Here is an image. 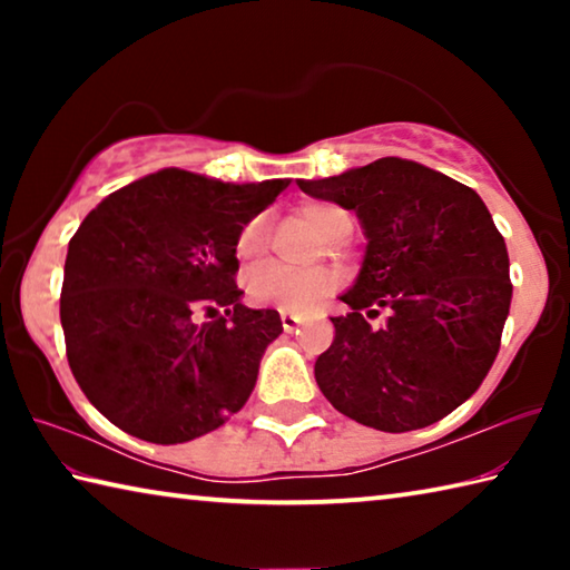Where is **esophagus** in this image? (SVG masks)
I'll list each match as a JSON object with an SVG mask.
<instances>
[{
	"label": "esophagus",
	"mask_w": 570,
	"mask_h": 570,
	"mask_svg": "<svg viewBox=\"0 0 570 570\" xmlns=\"http://www.w3.org/2000/svg\"><path fill=\"white\" fill-rule=\"evenodd\" d=\"M278 316H282V326L286 332H294L298 324L304 322V316L302 314H296V312H286V308H282V312H278Z\"/></svg>",
	"instance_id": "esophagus-1"
}]
</instances>
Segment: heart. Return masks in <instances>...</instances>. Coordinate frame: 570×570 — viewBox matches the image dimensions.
<instances>
[{
  "mask_svg": "<svg viewBox=\"0 0 570 570\" xmlns=\"http://www.w3.org/2000/svg\"><path fill=\"white\" fill-rule=\"evenodd\" d=\"M302 216L312 224L324 240L342 246L350 240L354 230V218L346 208L336 204H308L302 208ZM272 240V218L258 214L240 226L236 236V256L240 262H258ZM336 288V276L332 272H294L282 264L256 266L246 278V292L250 302L262 306L286 308V312H304L330 296Z\"/></svg>",
  "mask_w": 570,
  "mask_h": 570,
  "instance_id": "b5f03b06",
  "label": "heart"
}]
</instances>
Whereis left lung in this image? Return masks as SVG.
I'll return each mask as SVG.
<instances>
[{
    "label": "left lung",
    "mask_w": 570,
    "mask_h": 570,
    "mask_svg": "<svg viewBox=\"0 0 570 570\" xmlns=\"http://www.w3.org/2000/svg\"><path fill=\"white\" fill-rule=\"evenodd\" d=\"M314 198L356 210L366 244L332 316L314 377L346 417L384 432L428 428L460 407L493 366L513 296L508 248L472 188L420 163L380 158L324 180ZM380 311L389 320L372 327Z\"/></svg>",
    "instance_id": "obj_1"
}]
</instances>
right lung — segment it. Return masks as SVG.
Instances as JSON below:
<instances>
[{
    "mask_svg": "<svg viewBox=\"0 0 570 570\" xmlns=\"http://www.w3.org/2000/svg\"><path fill=\"white\" fill-rule=\"evenodd\" d=\"M286 186L170 168L110 193L75 230L60 296L67 362L115 428L176 445L244 407L284 326L274 308L240 304L236 236Z\"/></svg>",
    "mask_w": 570,
    "mask_h": 570,
    "instance_id": "add662e5",
    "label": "right lung"
}]
</instances>
